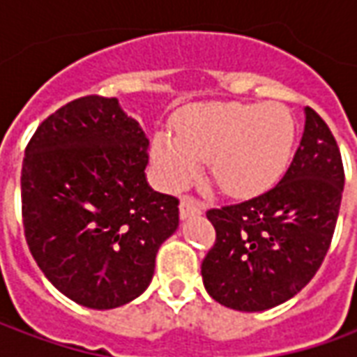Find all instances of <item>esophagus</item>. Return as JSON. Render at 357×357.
<instances>
[{"label": "esophagus", "mask_w": 357, "mask_h": 357, "mask_svg": "<svg viewBox=\"0 0 357 357\" xmlns=\"http://www.w3.org/2000/svg\"><path fill=\"white\" fill-rule=\"evenodd\" d=\"M202 212V204L193 197H183L181 202H179V214L181 218L193 216V214H201Z\"/></svg>", "instance_id": "esophagus-1"}]
</instances>
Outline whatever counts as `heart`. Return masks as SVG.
Segmentation results:
<instances>
[{
	"instance_id": "1",
	"label": "heart",
	"mask_w": 357,
	"mask_h": 357,
	"mask_svg": "<svg viewBox=\"0 0 357 357\" xmlns=\"http://www.w3.org/2000/svg\"><path fill=\"white\" fill-rule=\"evenodd\" d=\"M294 120L279 102H216L181 118L176 135L160 132L153 156L164 187L179 189L208 162L210 176L225 195L252 197L275 183L287 168Z\"/></svg>"
}]
</instances>
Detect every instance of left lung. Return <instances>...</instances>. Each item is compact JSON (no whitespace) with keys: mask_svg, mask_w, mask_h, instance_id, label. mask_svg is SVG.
<instances>
[{"mask_svg":"<svg viewBox=\"0 0 357 357\" xmlns=\"http://www.w3.org/2000/svg\"><path fill=\"white\" fill-rule=\"evenodd\" d=\"M344 166L335 135L314 109L291 166L275 187L206 212L216 241L201 266L212 298L239 312L283 304L321 268L337 227Z\"/></svg>","mask_w":357,"mask_h":357,"instance_id":"8db88e82","label":"left lung"}]
</instances>
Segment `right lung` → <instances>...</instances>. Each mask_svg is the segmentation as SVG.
I'll use <instances>...</instances> for the list:
<instances>
[{
	"mask_svg": "<svg viewBox=\"0 0 357 357\" xmlns=\"http://www.w3.org/2000/svg\"><path fill=\"white\" fill-rule=\"evenodd\" d=\"M149 139L116 97L86 95L43 120L22 158L28 248L65 296L93 310L137 298L178 229V197L145 179Z\"/></svg>",
	"mask_w": 357,
	"mask_h": 357,
	"instance_id": "obj_1",
	"label": "right lung"
}]
</instances>
